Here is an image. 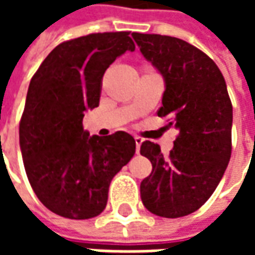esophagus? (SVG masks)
Here are the masks:
<instances>
[{
	"label": "esophagus",
	"instance_id": "obj_1",
	"mask_svg": "<svg viewBox=\"0 0 255 255\" xmlns=\"http://www.w3.org/2000/svg\"><path fill=\"white\" fill-rule=\"evenodd\" d=\"M135 143H136V153H139V150H140V144L143 143V139L140 138V136H135Z\"/></svg>",
	"mask_w": 255,
	"mask_h": 255
}]
</instances>
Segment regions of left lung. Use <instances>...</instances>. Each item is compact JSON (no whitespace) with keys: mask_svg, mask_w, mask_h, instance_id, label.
<instances>
[{"mask_svg":"<svg viewBox=\"0 0 255 255\" xmlns=\"http://www.w3.org/2000/svg\"><path fill=\"white\" fill-rule=\"evenodd\" d=\"M133 41L165 83L157 115L171 116L179 136L168 157L146 140L140 154L153 165L140 198L153 214L176 219L195 212L219 186L231 158L232 104L213 60L173 36L132 32Z\"/></svg>","mask_w":255,"mask_h":255,"instance_id":"1","label":"left lung"}]
</instances>
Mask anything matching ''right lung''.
Returning a JSON list of instances; mask_svg holds the SVG:
<instances>
[{
    "mask_svg": "<svg viewBox=\"0 0 255 255\" xmlns=\"http://www.w3.org/2000/svg\"><path fill=\"white\" fill-rule=\"evenodd\" d=\"M128 32H104L60 43L32 76L19 127L20 150L36 197L53 213L86 220L105 209L112 179L135 154L124 131L90 136L84 112L100 105L102 76L133 52Z\"/></svg>",
    "mask_w": 255,
    "mask_h": 255,
    "instance_id": "obj_1",
    "label": "right lung"
}]
</instances>
